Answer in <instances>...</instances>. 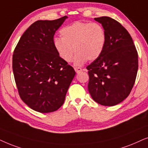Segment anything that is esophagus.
<instances>
[{
    "label": "esophagus",
    "instance_id": "34e87169",
    "mask_svg": "<svg viewBox=\"0 0 148 148\" xmlns=\"http://www.w3.org/2000/svg\"><path fill=\"white\" fill-rule=\"evenodd\" d=\"M74 70L76 71V73H80L81 71H82V69L79 68V67H76V68H74Z\"/></svg>",
    "mask_w": 148,
    "mask_h": 148
}]
</instances>
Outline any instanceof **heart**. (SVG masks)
<instances>
[{
  "instance_id": "heart-1",
  "label": "heart",
  "mask_w": 148,
  "mask_h": 148,
  "mask_svg": "<svg viewBox=\"0 0 148 148\" xmlns=\"http://www.w3.org/2000/svg\"><path fill=\"white\" fill-rule=\"evenodd\" d=\"M61 38L53 40V46L60 58L66 62L72 60L74 51V65L80 66L86 61H95L101 56L106 43V34L97 23L76 21L60 31Z\"/></svg>"
}]
</instances>
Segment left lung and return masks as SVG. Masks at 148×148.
Masks as SVG:
<instances>
[{
	"label": "left lung",
	"instance_id": "8db88e82",
	"mask_svg": "<svg viewBox=\"0 0 148 148\" xmlns=\"http://www.w3.org/2000/svg\"><path fill=\"white\" fill-rule=\"evenodd\" d=\"M95 20L105 29L106 43L99 58L86 67L88 90L95 101L114 106L129 96L135 84L138 55L131 35L119 22L109 17Z\"/></svg>",
	"mask_w": 148,
	"mask_h": 148
}]
</instances>
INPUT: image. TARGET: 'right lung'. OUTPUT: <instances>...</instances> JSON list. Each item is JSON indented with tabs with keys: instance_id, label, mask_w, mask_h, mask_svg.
I'll return each mask as SVG.
<instances>
[{
	"instance_id": "add662e5",
	"label": "right lung",
	"mask_w": 148,
	"mask_h": 148,
	"mask_svg": "<svg viewBox=\"0 0 148 148\" xmlns=\"http://www.w3.org/2000/svg\"><path fill=\"white\" fill-rule=\"evenodd\" d=\"M67 18L35 21L13 52V71L19 96L31 109L41 113L55 112L63 105L76 74L53 46L55 33Z\"/></svg>"
}]
</instances>
